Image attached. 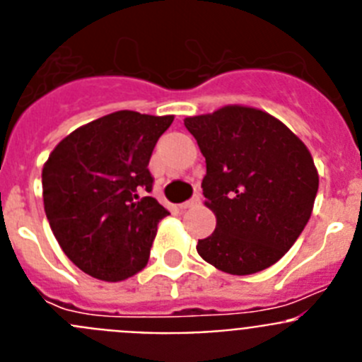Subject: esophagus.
<instances>
[{
    "label": "esophagus",
    "mask_w": 362,
    "mask_h": 362,
    "mask_svg": "<svg viewBox=\"0 0 362 362\" xmlns=\"http://www.w3.org/2000/svg\"><path fill=\"white\" fill-rule=\"evenodd\" d=\"M199 203H201V196H199V194H196V196H194V197H190V199H188V201H185V203L179 204V209H181V210L194 209V206H197V204H199Z\"/></svg>",
    "instance_id": "34e87169"
}]
</instances>
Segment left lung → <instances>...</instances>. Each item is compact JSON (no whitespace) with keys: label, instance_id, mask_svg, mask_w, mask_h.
Here are the masks:
<instances>
[{"label":"left lung","instance_id":"1","mask_svg":"<svg viewBox=\"0 0 362 362\" xmlns=\"http://www.w3.org/2000/svg\"><path fill=\"white\" fill-rule=\"evenodd\" d=\"M206 159L201 188L216 214L197 254L232 276L277 263L305 230L319 175L308 148L270 114L225 107L185 119Z\"/></svg>","mask_w":362,"mask_h":362}]
</instances>
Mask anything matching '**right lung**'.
Returning <instances> with one entry per match:
<instances>
[{"label":"right lung","mask_w":362,"mask_h":362,"mask_svg":"<svg viewBox=\"0 0 362 362\" xmlns=\"http://www.w3.org/2000/svg\"><path fill=\"white\" fill-rule=\"evenodd\" d=\"M174 116L119 110L66 136L43 166V203L57 243L79 270L123 281L145 268L158 223L152 150Z\"/></svg>","instance_id":"1"}]
</instances>
